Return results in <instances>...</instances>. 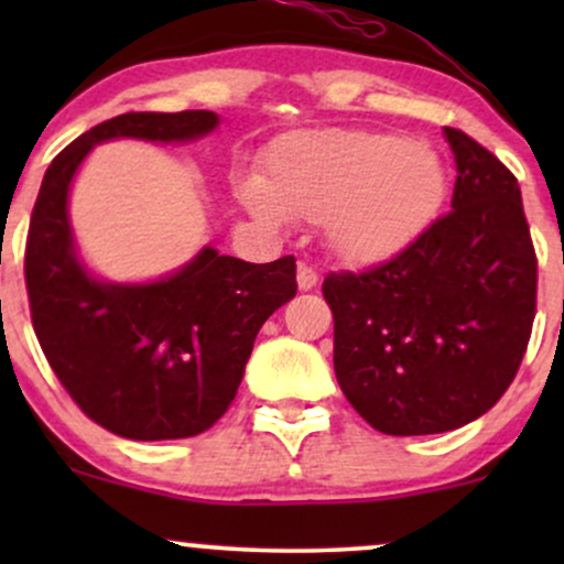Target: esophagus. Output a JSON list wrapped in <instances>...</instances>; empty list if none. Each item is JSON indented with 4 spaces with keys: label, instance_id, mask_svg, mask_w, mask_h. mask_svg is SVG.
<instances>
[{
    "label": "esophagus",
    "instance_id": "1",
    "mask_svg": "<svg viewBox=\"0 0 564 564\" xmlns=\"http://www.w3.org/2000/svg\"><path fill=\"white\" fill-rule=\"evenodd\" d=\"M296 283H300L302 291L315 289L318 286V270H315L313 264L300 262V268H296Z\"/></svg>",
    "mask_w": 564,
    "mask_h": 564
}]
</instances>
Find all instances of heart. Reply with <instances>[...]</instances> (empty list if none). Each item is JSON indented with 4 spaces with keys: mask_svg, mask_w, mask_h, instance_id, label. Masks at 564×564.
I'll use <instances>...</instances> for the list:
<instances>
[{
    "mask_svg": "<svg viewBox=\"0 0 564 564\" xmlns=\"http://www.w3.org/2000/svg\"><path fill=\"white\" fill-rule=\"evenodd\" d=\"M445 193L448 174L432 148L400 134L326 129L278 140L243 200L270 223H321L339 260L377 264L430 228Z\"/></svg>",
    "mask_w": 564,
    "mask_h": 564,
    "instance_id": "obj_1",
    "label": "heart"
}]
</instances>
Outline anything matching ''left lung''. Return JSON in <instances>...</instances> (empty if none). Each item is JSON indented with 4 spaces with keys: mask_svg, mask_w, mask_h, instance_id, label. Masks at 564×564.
I'll return each instance as SVG.
<instances>
[{
    "mask_svg": "<svg viewBox=\"0 0 564 564\" xmlns=\"http://www.w3.org/2000/svg\"><path fill=\"white\" fill-rule=\"evenodd\" d=\"M453 209L364 273H328L334 371L384 435H437L490 411L533 332L539 260L517 177L462 129Z\"/></svg>",
    "mask_w": 564,
    "mask_h": 564,
    "instance_id": "left-lung-1",
    "label": "left lung"
}]
</instances>
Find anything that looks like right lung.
Wrapping results in <instances>:
<instances>
[{"label":"right lung","instance_id":"add662e5","mask_svg":"<svg viewBox=\"0 0 564 564\" xmlns=\"http://www.w3.org/2000/svg\"><path fill=\"white\" fill-rule=\"evenodd\" d=\"M217 113H121L53 159L25 238V291L44 358L74 403L129 440H180L228 411L262 323L296 294V260L254 264L206 246L180 273L142 286L95 281L76 260L68 187L93 145L113 138L196 140Z\"/></svg>","mask_w":564,"mask_h":564}]
</instances>
